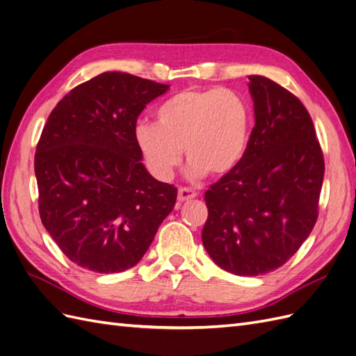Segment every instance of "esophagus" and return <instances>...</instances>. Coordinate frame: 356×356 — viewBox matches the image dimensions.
Here are the masks:
<instances>
[{
	"label": "esophagus",
	"instance_id": "obj_1",
	"mask_svg": "<svg viewBox=\"0 0 356 356\" xmlns=\"http://www.w3.org/2000/svg\"><path fill=\"white\" fill-rule=\"evenodd\" d=\"M196 196H197V193L195 190H190V188H186V187H181L178 190V200L179 202H187V200L195 199Z\"/></svg>",
	"mask_w": 356,
	"mask_h": 356
}]
</instances>
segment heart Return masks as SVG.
<instances>
[{
  "instance_id": "heart-1",
  "label": "heart",
  "mask_w": 356,
  "mask_h": 356,
  "mask_svg": "<svg viewBox=\"0 0 356 356\" xmlns=\"http://www.w3.org/2000/svg\"><path fill=\"white\" fill-rule=\"evenodd\" d=\"M157 124L139 123L135 144L148 170L169 181L182 161L190 177H225L238 168L252 132V108L243 95L224 88H190L161 102Z\"/></svg>"
}]
</instances>
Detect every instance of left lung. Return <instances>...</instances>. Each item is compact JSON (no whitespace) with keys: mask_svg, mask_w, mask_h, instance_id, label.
Returning a JSON list of instances; mask_svg holds the SVG:
<instances>
[{"mask_svg":"<svg viewBox=\"0 0 356 356\" xmlns=\"http://www.w3.org/2000/svg\"><path fill=\"white\" fill-rule=\"evenodd\" d=\"M255 126L232 174L204 193L202 242L212 260L239 276L284 266L318 220L324 154L306 106L261 75H250Z\"/></svg>","mask_w":356,"mask_h":356,"instance_id":"left-lung-1","label":"left lung"}]
</instances>
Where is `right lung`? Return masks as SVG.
Wrapping results in <instances>:
<instances>
[{
  "label": "right lung",
  "mask_w": 356,
  "mask_h": 356,
  "mask_svg": "<svg viewBox=\"0 0 356 356\" xmlns=\"http://www.w3.org/2000/svg\"><path fill=\"white\" fill-rule=\"evenodd\" d=\"M168 88L104 72L63 96L42 127L40 218L83 268L118 273L138 264L175 207L177 188L148 174L134 138L138 115Z\"/></svg>",
  "instance_id": "add662e5"
}]
</instances>
